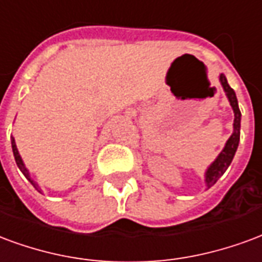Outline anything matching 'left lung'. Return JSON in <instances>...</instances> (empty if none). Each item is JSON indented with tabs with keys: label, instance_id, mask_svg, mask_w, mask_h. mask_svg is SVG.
Segmentation results:
<instances>
[{
	"label": "left lung",
	"instance_id": "obj_1",
	"mask_svg": "<svg viewBox=\"0 0 262 262\" xmlns=\"http://www.w3.org/2000/svg\"><path fill=\"white\" fill-rule=\"evenodd\" d=\"M219 81H221V85H222L223 91L228 96L229 102H230V106L233 108V113H234V123H233V134L230 135V138L228 139V142L225 145L223 150L219 154L215 162L212 163L209 167L205 171V183H207L208 188H211L215 183H216L221 176L226 171L230 163H232L233 156L236 154L238 146V141H240V118H242V113H240V108H238L237 104V97H236V93L233 91L232 88L229 86L228 79L226 76L221 74L219 75Z\"/></svg>",
	"mask_w": 262,
	"mask_h": 262
}]
</instances>
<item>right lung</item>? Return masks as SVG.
<instances>
[{
  "label": "right lung",
  "mask_w": 262,
  "mask_h": 262,
  "mask_svg": "<svg viewBox=\"0 0 262 262\" xmlns=\"http://www.w3.org/2000/svg\"><path fill=\"white\" fill-rule=\"evenodd\" d=\"M11 144H12V152H13V156H15V162H16V165H18V167H19V170L24 173L25 177H26V179H28V180L30 181V184H32V186H33L34 188L37 190V191L41 192L39 184H37V183H36V181H34L33 179H32V177H30L29 170L26 169V166H25L24 160H22V158H20V155H19L18 148H16V144H15V139H13V138H11Z\"/></svg>",
  "instance_id": "obj_1"
}]
</instances>
